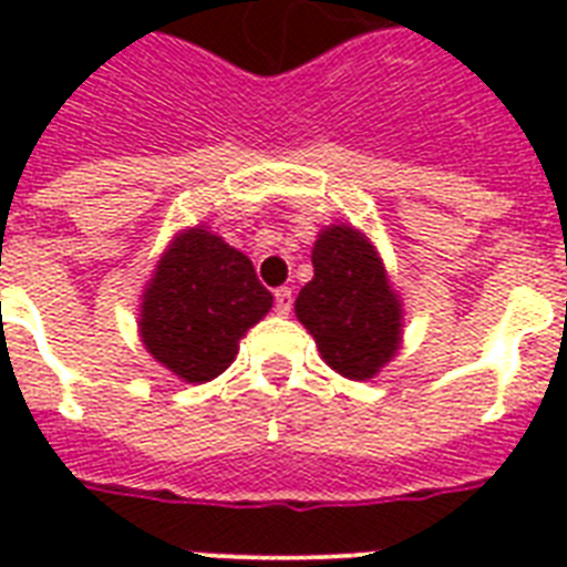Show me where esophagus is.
<instances>
[{
  "instance_id": "1",
  "label": "esophagus",
  "mask_w": 567,
  "mask_h": 567,
  "mask_svg": "<svg viewBox=\"0 0 567 567\" xmlns=\"http://www.w3.org/2000/svg\"><path fill=\"white\" fill-rule=\"evenodd\" d=\"M274 300H276V315H288L291 311V291L288 288H276L274 293Z\"/></svg>"
}]
</instances>
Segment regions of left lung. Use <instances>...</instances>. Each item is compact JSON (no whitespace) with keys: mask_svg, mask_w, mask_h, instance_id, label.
Segmentation results:
<instances>
[{"mask_svg":"<svg viewBox=\"0 0 567 567\" xmlns=\"http://www.w3.org/2000/svg\"><path fill=\"white\" fill-rule=\"evenodd\" d=\"M315 276L293 311L336 373L368 382L403 344V302L362 229L332 223L311 249Z\"/></svg>","mask_w":567,"mask_h":567,"instance_id":"left-lung-1","label":"left lung"}]
</instances>
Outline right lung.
I'll return each instance as SVG.
<instances>
[{"label":"right lung","instance_id":"1","mask_svg":"<svg viewBox=\"0 0 567 567\" xmlns=\"http://www.w3.org/2000/svg\"><path fill=\"white\" fill-rule=\"evenodd\" d=\"M274 306L252 261L208 226L173 235L144 293L137 332L146 353L182 382H212L238 355L240 338Z\"/></svg>","mask_w":567,"mask_h":567}]
</instances>
